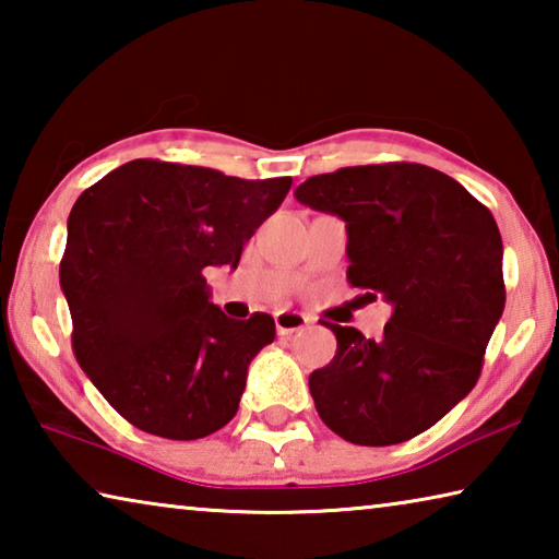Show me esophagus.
Wrapping results in <instances>:
<instances>
[{"instance_id": "obj_1", "label": "esophagus", "mask_w": 559, "mask_h": 559, "mask_svg": "<svg viewBox=\"0 0 559 559\" xmlns=\"http://www.w3.org/2000/svg\"><path fill=\"white\" fill-rule=\"evenodd\" d=\"M273 320H276L278 335H293V333H298V330H302V328L308 325V318L306 316L290 313V310H281V313L273 316Z\"/></svg>"}]
</instances>
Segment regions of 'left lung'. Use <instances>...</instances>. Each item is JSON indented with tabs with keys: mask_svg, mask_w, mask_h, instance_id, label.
I'll list each match as a JSON object with an SVG mask.
<instances>
[{
	"mask_svg": "<svg viewBox=\"0 0 559 559\" xmlns=\"http://www.w3.org/2000/svg\"><path fill=\"white\" fill-rule=\"evenodd\" d=\"M296 200L347 224V283L394 313L380 340L323 323L335 357L308 386L328 429L357 447L409 441L476 386L506 308L503 241L486 204L416 163L316 175Z\"/></svg>",
	"mask_w": 559,
	"mask_h": 559,
	"instance_id": "left-lung-1",
	"label": "left lung"
}]
</instances>
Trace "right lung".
<instances>
[{
  "label": "right lung",
  "mask_w": 559,
  "mask_h": 559,
  "mask_svg": "<svg viewBox=\"0 0 559 559\" xmlns=\"http://www.w3.org/2000/svg\"><path fill=\"white\" fill-rule=\"evenodd\" d=\"M290 185L132 159L75 200L59 269L71 347L132 427L192 441L234 419L249 362L276 323L266 313L226 318L204 271L236 269Z\"/></svg>",
  "instance_id": "1"
}]
</instances>
